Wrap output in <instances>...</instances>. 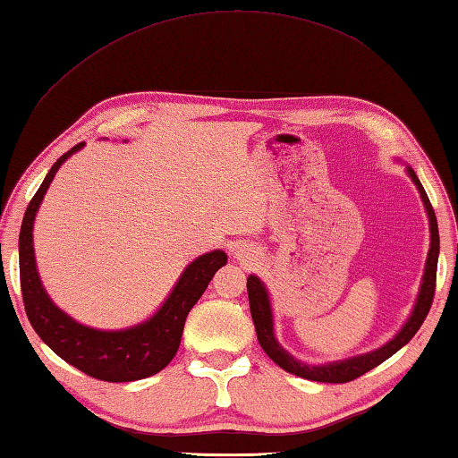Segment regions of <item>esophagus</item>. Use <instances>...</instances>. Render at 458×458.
<instances>
[{
	"instance_id": "esophagus-1",
	"label": "esophagus",
	"mask_w": 458,
	"mask_h": 458,
	"mask_svg": "<svg viewBox=\"0 0 458 458\" xmlns=\"http://www.w3.org/2000/svg\"><path fill=\"white\" fill-rule=\"evenodd\" d=\"M235 259L239 260L241 265L250 267V265H257L260 260V253L259 249H255L253 245H239L235 249Z\"/></svg>"
}]
</instances>
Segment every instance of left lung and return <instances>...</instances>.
I'll list each match as a JSON object with an SVG mask.
<instances>
[{
	"instance_id": "1",
	"label": "left lung",
	"mask_w": 458,
	"mask_h": 458,
	"mask_svg": "<svg viewBox=\"0 0 458 458\" xmlns=\"http://www.w3.org/2000/svg\"><path fill=\"white\" fill-rule=\"evenodd\" d=\"M407 174L413 180V183L417 185L419 193H421V199H423V205L427 209L428 227H431V249H428L421 291H419L413 312H411V316H409V320L405 322L403 328H401L395 338L389 340L386 346H381V348L368 352V353H361V356H356V358L324 363V366H308V363H304V361H298L275 338L273 310H270L268 293H267L263 281H260V278L255 275H250L247 278L250 316H253L260 348H263L267 356L273 360L276 366H281L284 371L294 373V376L310 379V381H322V384H346V381H352V379L363 376V373H368L369 369L377 368L379 363H384L387 358L394 356V353L403 348L405 344L417 334V330L421 328V324L427 318L428 310H431L433 296H435L437 260H438V227H437L433 205H431V201H428L417 174L409 165H407Z\"/></svg>"
}]
</instances>
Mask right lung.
Segmentation results:
<instances>
[{
    "label": "right lung",
    "instance_id": "add662e5",
    "mask_svg": "<svg viewBox=\"0 0 458 458\" xmlns=\"http://www.w3.org/2000/svg\"><path fill=\"white\" fill-rule=\"evenodd\" d=\"M85 142L72 146L53 164L41 188L27 205L20 231V281L27 318L33 330L59 358L90 377L112 384L150 377L162 371L180 348L183 324L199 301L213 275L227 265L223 250H211L185 267L180 281L154 316L126 330H95L72 320L53 304L37 273L33 253V221L55 174L63 162L79 152Z\"/></svg>",
    "mask_w": 458,
    "mask_h": 458
}]
</instances>
